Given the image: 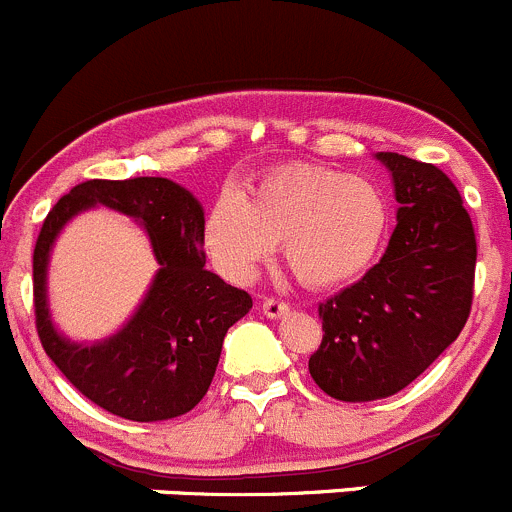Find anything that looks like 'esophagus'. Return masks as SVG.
Here are the masks:
<instances>
[{
	"instance_id": "34e87169",
	"label": "esophagus",
	"mask_w": 512,
	"mask_h": 512,
	"mask_svg": "<svg viewBox=\"0 0 512 512\" xmlns=\"http://www.w3.org/2000/svg\"><path fill=\"white\" fill-rule=\"evenodd\" d=\"M261 311L266 318H283L291 311V306L286 301H281V298H263Z\"/></svg>"
}]
</instances>
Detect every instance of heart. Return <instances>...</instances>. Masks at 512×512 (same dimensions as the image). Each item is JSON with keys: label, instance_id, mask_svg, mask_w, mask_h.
<instances>
[{"label": "heart", "instance_id": "1", "mask_svg": "<svg viewBox=\"0 0 512 512\" xmlns=\"http://www.w3.org/2000/svg\"><path fill=\"white\" fill-rule=\"evenodd\" d=\"M388 201L373 181L313 164H293L261 179L246 199H221L209 211L204 244L221 271L249 281L283 244L301 283L338 286L381 249Z\"/></svg>", "mask_w": 512, "mask_h": 512}]
</instances>
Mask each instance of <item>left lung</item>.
<instances>
[{
  "label": "left lung",
  "mask_w": 512,
  "mask_h": 512,
  "mask_svg": "<svg viewBox=\"0 0 512 512\" xmlns=\"http://www.w3.org/2000/svg\"><path fill=\"white\" fill-rule=\"evenodd\" d=\"M398 224L366 276L318 306L323 341L308 361L336 401L388 398L416 381L470 316L475 231L453 181L433 164L378 151Z\"/></svg>",
  "instance_id": "obj_1"
}]
</instances>
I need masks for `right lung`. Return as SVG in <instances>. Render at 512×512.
<instances>
[{
    "label": "right lung",
    "instance_id": "add662e5",
    "mask_svg": "<svg viewBox=\"0 0 512 512\" xmlns=\"http://www.w3.org/2000/svg\"><path fill=\"white\" fill-rule=\"evenodd\" d=\"M106 205L147 231L160 271L135 316L109 339L79 344L53 326L46 298L51 246L82 210ZM204 206L161 176L91 179L54 204L34 246V313L47 356L82 396L126 421H169L209 391L224 336L254 301L206 271Z\"/></svg>",
    "mask_w": 512,
    "mask_h": 512
}]
</instances>
